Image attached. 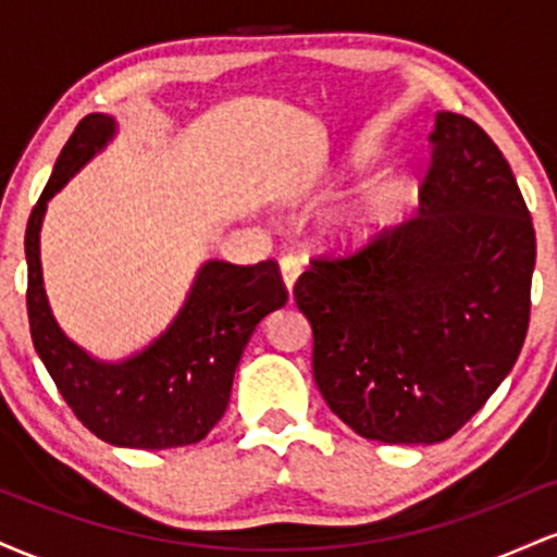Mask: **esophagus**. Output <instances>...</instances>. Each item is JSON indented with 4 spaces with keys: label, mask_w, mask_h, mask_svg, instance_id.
<instances>
[{
    "label": "esophagus",
    "mask_w": 557,
    "mask_h": 557,
    "mask_svg": "<svg viewBox=\"0 0 557 557\" xmlns=\"http://www.w3.org/2000/svg\"><path fill=\"white\" fill-rule=\"evenodd\" d=\"M280 274H283V283L287 290H293L298 274H300V261L296 257H283L280 259Z\"/></svg>",
    "instance_id": "obj_1"
}]
</instances>
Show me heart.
<instances>
[{
  "label": "heart",
  "instance_id": "b5f03b06",
  "mask_svg": "<svg viewBox=\"0 0 557 557\" xmlns=\"http://www.w3.org/2000/svg\"><path fill=\"white\" fill-rule=\"evenodd\" d=\"M395 203V190L393 188H380L374 190L367 201H361L359 207L348 209L337 216L335 233L341 235L345 243H361L382 225L389 209Z\"/></svg>",
  "mask_w": 557,
  "mask_h": 557
}]
</instances>
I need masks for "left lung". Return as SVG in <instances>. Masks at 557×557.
<instances>
[{"mask_svg": "<svg viewBox=\"0 0 557 557\" xmlns=\"http://www.w3.org/2000/svg\"><path fill=\"white\" fill-rule=\"evenodd\" d=\"M411 220L317 253L293 287L332 413L389 445L453 437L527 341L536 238L508 159L474 120L440 112Z\"/></svg>", "mask_w": 557, "mask_h": 557, "instance_id": "obj_1", "label": "left lung"}]
</instances>
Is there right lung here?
Masks as SVG:
<instances>
[{"instance_id": "add662e5", "label": "right lung", "mask_w": 557, "mask_h": 557, "mask_svg": "<svg viewBox=\"0 0 557 557\" xmlns=\"http://www.w3.org/2000/svg\"><path fill=\"white\" fill-rule=\"evenodd\" d=\"M114 133L107 114H86L57 159L25 227L30 341L73 413L110 445L136 450L194 445L222 419L248 337L270 311L287 304L274 259L259 264L207 261L172 327L144 354L99 363L57 327L44 293L38 230L47 201Z\"/></svg>"}]
</instances>
